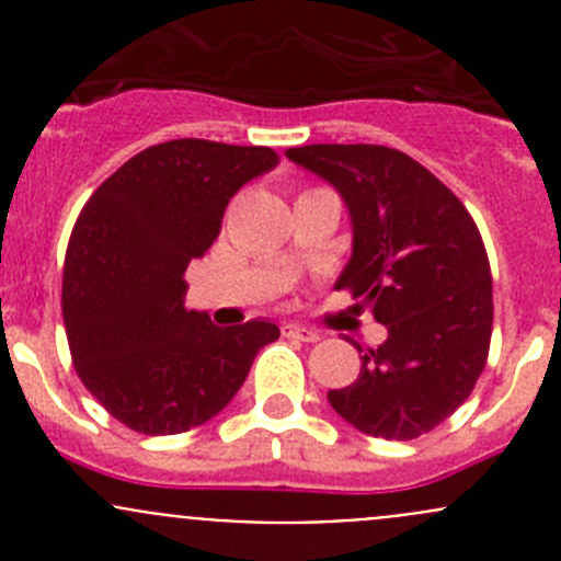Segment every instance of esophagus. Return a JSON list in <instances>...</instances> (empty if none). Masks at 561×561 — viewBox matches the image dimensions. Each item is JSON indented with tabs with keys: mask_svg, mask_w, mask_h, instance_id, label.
I'll use <instances>...</instances> for the list:
<instances>
[{
	"mask_svg": "<svg viewBox=\"0 0 561 561\" xmlns=\"http://www.w3.org/2000/svg\"><path fill=\"white\" fill-rule=\"evenodd\" d=\"M282 333H285L287 339H298V342H317V339H320L314 331L296 325V322H285V325H282Z\"/></svg>",
	"mask_w": 561,
	"mask_h": 561,
	"instance_id": "1",
	"label": "esophagus"
}]
</instances>
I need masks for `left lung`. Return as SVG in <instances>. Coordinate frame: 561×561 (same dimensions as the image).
<instances>
[{
	"instance_id": "left-lung-1",
	"label": "left lung",
	"mask_w": 561,
	"mask_h": 561,
	"mask_svg": "<svg viewBox=\"0 0 561 561\" xmlns=\"http://www.w3.org/2000/svg\"><path fill=\"white\" fill-rule=\"evenodd\" d=\"M285 154L347 203L353 257L336 287L388 328L380 347H358V380L328 390V401L371 437L428 434L469 399L489 358L494 298L478 225L437 175L399 149L312 144Z\"/></svg>"
}]
</instances>
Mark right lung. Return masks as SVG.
Instances as JSON below:
<instances>
[{
  "instance_id": "1",
  "label": "right lung",
  "mask_w": 561,
  "mask_h": 561,
  "mask_svg": "<svg viewBox=\"0 0 561 561\" xmlns=\"http://www.w3.org/2000/svg\"><path fill=\"white\" fill-rule=\"evenodd\" d=\"M279 154L268 146L179 138L107 175L72 228L61 314L89 393L127 428L181 434L217 415L244 386L265 320L219 328L184 309V271L222 228L230 197Z\"/></svg>"
}]
</instances>
